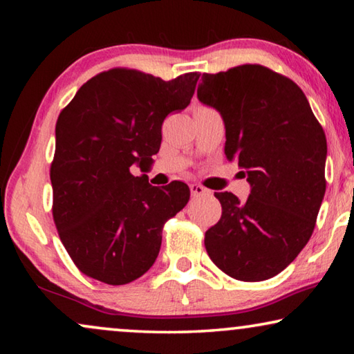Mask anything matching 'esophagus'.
Returning <instances> with one entry per match:
<instances>
[{
  "label": "esophagus",
  "mask_w": 354,
  "mask_h": 354,
  "mask_svg": "<svg viewBox=\"0 0 354 354\" xmlns=\"http://www.w3.org/2000/svg\"><path fill=\"white\" fill-rule=\"evenodd\" d=\"M192 196H203V195H209V190L206 187H203L200 184H190L189 185Z\"/></svg>",
  "instance_id": "esophagus-1"
}]
</instances>
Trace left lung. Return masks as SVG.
I'll list each match as a JSON object with an SVG mask.
<instances>
[{"label": "left lung", "instance_id": "8db88e82", "mask_svg": "<svg viewBox=\"0 0 354 354\" xmlns=\"http://www.w3.org/2000/svg\"><path fill=\"white\" fill-rule=\"evenodd\" d=\"M198 100L223 117L225 154L245 170L247 201L215 192L217 225L205 234L209 257L227 277L273 278L313 236L325 196L326 136L301 88L259 64L203 73Z\"/></svg>", "mask_w": 354, "mask_h": 354}]
</instances>
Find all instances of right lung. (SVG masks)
Segmentation results:
<instances>
[{"label": "right lung", "instance_id": "1", "mask_svg": "<svg viewBox=\"0 0 354 354\" xmlns=\"http://www.w3.org/2000/svg\"><path fill=\"white\" fill-rule=\"evenodd\" d=\"M198 71L171 81L134 68L88 80L59 113L50 178L53 218L71 261L86 277L128 284L159 254L167 220L187 205V185L164 189L134 176L159 151L162 123L189 106Z\"/></svg>", "mask_w": 354, "mask_h": 354}]
</instances>
